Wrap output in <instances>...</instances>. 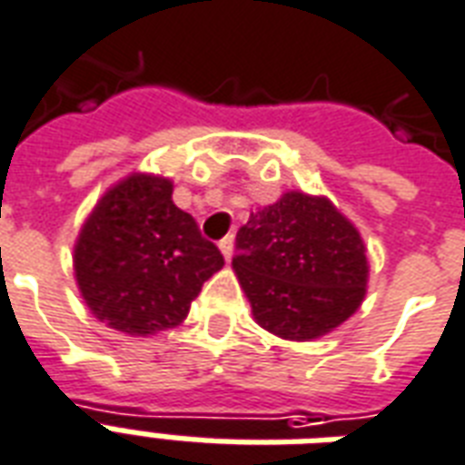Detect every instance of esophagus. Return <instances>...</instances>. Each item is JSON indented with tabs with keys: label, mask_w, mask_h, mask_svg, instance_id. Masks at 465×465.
<instances>
[{
	"label": "esophagus",
	"mask_w": 465,
	"mask_h": 465,
	"mask_svg": "<svg viewBox=\"0 0 465 465\" xmlns=\"http://www.w3.org/2000/svg\"><path fill=\"white\" fill-rule=\"evenodd\" d=\"M219 251H222V256L229 261L233 253V236H224V239L219 241Z\"/></svg>",
	"instance_id": "esophagus-1"
}]
</instances>
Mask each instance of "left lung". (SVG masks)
<instances>
[{
  "mask_svg": "<svg viewBox=\"0 0 465 465\" xmlns=\"http://www.w3.org/2000/svg\"><path fill=\"white\" fill-rule=\"evenodd\" d=\"M232 268L258 327L285 341L331 334L359 310L371 265L361 232L324 194L290 190L251 212Z\"/></svg>",
  "mask_w": 465,
  "mask_h": 465,
  "instance_id": "left-lung-1",
  "label": "left lung"
}]
</instances>
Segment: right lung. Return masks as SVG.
I'll list each match as a JSON object with an SVG mask.
<instances>
[{
	"label": "right lung",
	"instance_id": "right-lung-1",
	"mask_svg": "<svg viewBox=\"0 0 465 465\" xmlns=\"http://www.w3.org/2000/svg\"><path fill=\"white\" fill-rule=\"evenodd\" d=\"M224 258L175 207L173 180L131 173L109 187L84 219L73 271L94 317L126 336L177 327L204 280Z\"/></svg>",
	"mask_w": 465,
	"mask_h": 465
}]
</instances>
